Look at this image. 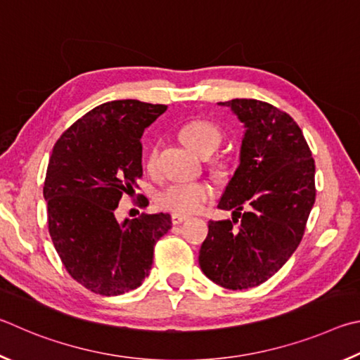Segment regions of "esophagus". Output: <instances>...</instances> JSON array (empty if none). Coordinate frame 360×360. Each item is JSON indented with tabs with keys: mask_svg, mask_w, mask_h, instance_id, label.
Returning a JSON list of instances; mask_svg holds the SVG:
<instances>
[{
	"mask_svg": "<svg viewBox=\"0 0 360 360\" xmlns=\"http://www.w3.org/2000/svg\"><path fill=\"white\" fill-rule=\"evenodd\" d=\"M188 217L186 215H179V213H174L172 215V224H181L184 221H186Z\"/></svg>",
	"mask_w": 360,
	"mask_h": 360,
	"instance_id": "obj_1",
	"label": "esophagus"
}]
</instances>
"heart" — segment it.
I'll list each match as a JSON object with an SVG mask.
<instances>
[{"mask_svg": "<svg viewBox=\"0 0 360 360\" xmlns=\"http://www.w3.org/2000/svg\"><path fill=\"white\" fill-rule=\"evenodd\" d=\"M180 139L188 148L200 156H209L223 141V131L209 120H191L180 128ZM156 150L150 148L145 155V169L153 170ZM213 198V188L205 181H175L158 193L156 202L164 210L190 215L200 210Z\"/></svg>", "mask_w": 360, "mask_h": 360, "instance_id": "1", "label": "heart"}]
</instances>
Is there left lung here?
<instances>
[{
    "label": "left lung",
    "instance_id": "8db88e82",
    "mask_svg": "<svg viewBox=\"0 0 360 360\" xmlns=\"http://www.w3.org/2000/svg\"><path fill=\"white\" fill-rule=\"evenodd\" d=\"M218 104L229 107L245 132L238 167L218 204L232 210V221L209 223L199 266L217 285L237 291L267 281L297 250L316 198L314 160L286 112L257 99Z\"/></svg>",
    "mask_w": 360,
    "mask_h": 360
}]
</instances>
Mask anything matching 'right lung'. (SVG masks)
I'll list each match as a JSON object with an SVG mask.
<instances>
[{
    "instance_id": "right-lung-1",
    "label": "right lung",
    "mask_w": 360,
    "mask_h": 360,
    "mask_svg": "<svg viewBox=\"0 0 360 360\" xmlns=\"http://www.w3.org/2000/svg\"><path fill=\"white\" fill-rule=\"evenodd\" d=\"M166 109L137 99L104 103L63 132L50 155L44 181L50 237L68 274L94 294L141 286L155 243L172 228L169 213L115 218L120 199L142 176L143 129Z\"/></svg>"
}]
</instances>
